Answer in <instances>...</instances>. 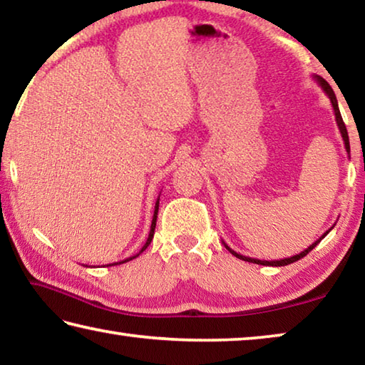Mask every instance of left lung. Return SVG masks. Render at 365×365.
<instances>
[{
	"instance_id": "1",
	"label": "left lung",
	"mask_w": 365,
	"mask_h": 365,
	"mask_svg": "<svg viewBox=\"0 0 365 365\" xmlns=\"http://www.w3.org/2000/svg\"><path fill=\"white\" fill-rule=\"evenodd\" d=\"M314 78H316V82L322 86V90L325 91V95L330 98V103H331V106H333V110H335V119H336V125H338V128H339V133H341V137H343V141H344V148H346V153H348V156H349V153H351V150H349V137H348V130H346V125H344V122H343V117H341V114H339V108H338V101H336V96H335V93H333V90H331V86L329 85V82H327L325 78H322L320 76H314ZM333 228V227H331ZM330 228V230H331ZM329 230V232H330ZM329 232H325L322 237H320L316 243H312L311 246H309V248H306L304 251L302 252H299V255H296V256H293V257H285V259H280V261H261V259H252V257H246V256H242V255H238L237 251H233L230 246H228L225 242H222L224 243V246L225 248L232 252V255L235 256V257H238V259H242V261H246V262H252V264H261V265H272V267H282V265H288V264H293V262H296V261H299V259H302L306 255H309V252H311L314 248H316V246L322 242V240L327 237V235H329Z\"/></svg>"
}]
</instances>
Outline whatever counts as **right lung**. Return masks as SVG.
Masks as SVG:
<instances>
[{
    "label": "right lung",
    "mask_w": 365,
    "mask_h": 365,
    "mask_svg": "<svg viewBox=\"0 0 365 365\" xmlns=\"http://www.w3.org/2000/svg\"><path fill=\"white\" fill-rule=\"evenodd\" d=\"M158 211H159V197H158V201H156V206H154V214H153V222H151V228H150V235H148V240H146V243L143 245V248L140 250V252L138 255H135V256H132V257H127V259H123V261H120V262H114L113 265H115V264H123V262H128V261H132V259H135V257H138L141 252H143L148 246H150V243H151V240H153V237H154V228H156V220H158ZM110 265V264H109Z\"/></svg>",
    "instance_id": "right-lung-1"
}]
</instances>
